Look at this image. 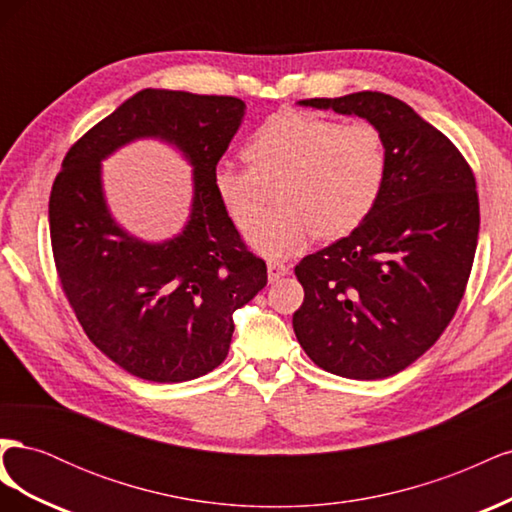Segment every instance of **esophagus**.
Wrapping results in <instances>:
<instances>
[{"label":"esophagus","mask_w":512,"mask_h":512,"mask_svg":"<svg viewBox=\"0 0 512 512\" xmlns=\"http://www.w3.org/2000/svg\"><path fill=\"white\" fill-rule=\"evenodd\" d=\"M267 271H269V282H277V280H280V277L288 275L290 267L284 265V262L269 260V262H267Z\"/></svg>","instance_id":"1"}]
</instances>
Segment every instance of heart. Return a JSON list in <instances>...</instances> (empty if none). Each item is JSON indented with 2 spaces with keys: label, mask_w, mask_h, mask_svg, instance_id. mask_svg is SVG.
I'll return each instance as SVG.
<instances>
[{
  "label": "heart",
  "mask_w": 512,
  "mask_h": 512,
  "mask_svg": "<svg viewBox=\"0 0 512 512\" xmlns=\"http://www.w3.org/2000/svg\"><path fill=\"white\" fill-rule=\"evenodd\" d=\"M247 164L220 162L213 185L239 228H250L276 188L278 204L247 241L267 258L301 252L316 235L339 239L376 207L386 179L380 132L365 121L277 113L250 136Z\"/></svg>",
  "instance_id": "b5f03b06"
}]
</instances>
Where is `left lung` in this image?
<instances>
[{
  "mask_svg": "<svg viewBox=\"0 0 512 512\" xmlns=\"http://www.w3.org/2000/svg\"><path fill=\"white\" fill-rule=\"evenodd\" d=\"M299 104L367 119L382 136L386 179L359 228L294 267L305 290L294 335L335 376L389 378L436 344L457 312L478 243L476 181L459 149L393 96Z\"/></svg>",
  "mask_w": 512,
  "mask_h": 512,
  "instance_id": "8db88e82",
  "label": "left lung"
}]
</instances>
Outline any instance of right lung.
I'll use <instances>...</instances> for the list:
<instances>
[{
	"mask_svg": "<svg viewBox=\"0 0 512 512\" xmlns=\"http://www.w3.org/2000/svg\"><path fill=\"white\" fill-rule=\"evenodd\" d=\"M245 117L232 96L143 89L66 153L49 200L55 267L83 331L108 359L149 382L209 374L228 354L232 314L267 286L265 260L241 241L213 170ZM141 137L193 166V209L179 236L143 242L107 209L101 160Z\"/></svg>",
	"mask_w": 512,
	"mask_h": 512,
	"instance_id": "1",
	"label": "right lung"
}]
</instances>
